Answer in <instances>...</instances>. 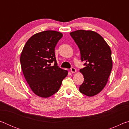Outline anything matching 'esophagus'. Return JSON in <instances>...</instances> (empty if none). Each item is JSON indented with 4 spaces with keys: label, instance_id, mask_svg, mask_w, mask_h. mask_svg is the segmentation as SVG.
<instances>
[{
    "label": "esophagus",
    "instance_id": "esophagus-1",
    "mask_svg": "<svg viewBox=\"0 0 129 129\" xmlns=\"http://www.w3.org/2000/svg\"><path fill=\"white\" fill-rule=\"evenodd\" d=\"M71 72L72 73H75L76 72V70L75 68H72L71 69Z\"/></svg>",
    "mask_w": 129,
    "mask_h": 129
}]
</instances>
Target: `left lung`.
Returning <instances> with one entry per match:
<instances>
[{
	"mask_svg": "<svg viewBox=\"0 0 129 129\" xmlns=\"http://www.w3.org/2000/svg\"><path fill=\"white\" fill-rule=\"evenodd\" d=\"M78 45L85 67L80 72L84 78L80 86L81 93L92 97L104 88L113 67L112 51L104 38L93 30H77L70 33Z\"/></svg>",
	"mask_w": 129,
	"mask_h": 129,
	"instance_id": "1",
	"label": "left lung"
}]
</instances>
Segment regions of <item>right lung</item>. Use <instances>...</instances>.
<instances>
[{
    "mask_svg": "<svg viewBox=\"0 0 129 129\" xmlns=\"http://www.w3.org/2000/svg\"><path fill=\"white\" fill-rule=\"evenodd\" d=\"M62 37V34L56 30L39 32L28 39L21 52L20 64L24 76L39 97L48 98L56 93L68 73L57 66L54 53L57 43Z\"/></svg>",
    "mask_w": 129,
    "mask_h": 129,
    "instance_id": "right-lung-1",
    "label": "right lung"
}]
</instances>
